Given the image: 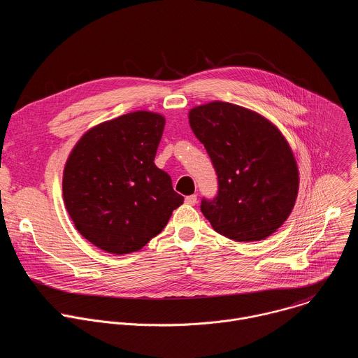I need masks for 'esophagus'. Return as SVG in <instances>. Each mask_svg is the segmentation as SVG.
<instances>
[{"label": "esophagus", "mask_w": 358, "mask_h": 358, "mask_svg": "<svg viewBox=\"0 0 358 358\" xmlns=\"http://www.w3.org/2000/svg\"><path fill=\"white\" fill-rule=\"evenodd\" d=\"M185 203H188V205H195V203H196V195H188V196H185Z\"/></svg>", "instance_id": "obj_1"}]
</instances>
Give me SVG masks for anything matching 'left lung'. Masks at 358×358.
Instances as JSON below:
<instances>
[{"label": "left lung", "mask_w": 358, "mask_h": 358, "mask_svg": "<svg viewBox=\"0 0 358 358\" xmlns=\"http://www.w3.org/2000/svg\"><path fill=\"white\" fill-rule=\"evenodd\" d=\"M188 117L217 176V195L201 202L203 216L229 239L264 241L298 196V166L287 139L260 113L230 102L195 106Z\"/></svg>", "instance_id": "1"}]
</instances>
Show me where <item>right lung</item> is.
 <instances>
[{
	"label": "right lung",
	"mask_w": 358,
	"mask_h": 358,
	"mask_svg": "<svg viewBox=\"0 0 358 358\" xmlns=\"http://www.w3.org/2000/svg\"><path fill=\"white\" fill-rule=\"evenodd\" d=\"M166 119L136 110L102 122L73 148L63 198L76 229L112 255L141 250L167 224L184 196L155 157Z\"/></svg>",
	"instance_id": "right-lung-1"
}]
</instances>
